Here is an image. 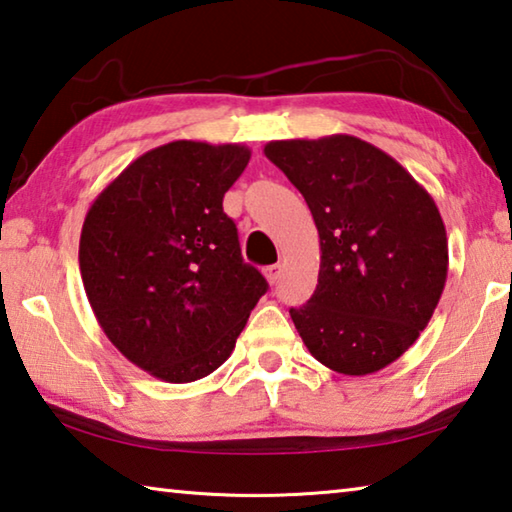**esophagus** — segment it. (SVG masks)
Here are the masks:
<instances>
[{
  "mask_svg": "<svg viewBox=\"0 0 512 512\" xmlns=\"http://www.w3.org/2000/svg\"><path fill=\"white\" fill-rule=\"evenodd\" d=\"M281 274H283V265H279V263H276V265H270V267H267V270H265L267 281H270L272 285H274V283H279Z\"/></svg>",
  "mask_w": 512,
  "mask_h": 512,
  "instance_id": "obj_1",
  "label": "esophagus"
}]
</instances>
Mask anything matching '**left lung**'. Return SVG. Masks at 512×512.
Here are the masks:
<instances>
[{
  "mask_svg": "<svg viewBox=\"0 0 512 512\" xmlns=\"http://www.w3.org/2000/svg\"><path fill=\"white\" fill-rule=\"evenodd\" d=\"M263 152L306 197L319 231L317 290L290 310L303 344L344 375L396 362L429 324L447 279L432 195L351 134L270 141Z\"/></svg>",
  "mask_w": 512,
  "mask_h": 512,
  "instance_id": "8db88e82",
  "label": "left lung"
}]
</instances>
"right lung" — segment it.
Listing matches in <instances>:
<instances>
[{
	"instance_id": "right-lung-1",
	"label": "right lung",
	"mask_w": 512,
	"mask_h": 512,
	"mask_svg": "<svg viewBox=\"0 0 512 512\" xmlns=\"http://www.w3.org/2000/svg\"><path fill=\"white\" fill-rule=\"evenodd\" d=\"M251 150L170 141L107 184L80 231V276L107 339L157 380L184 384L227 362L267 292L242 261L222 197Z\"/></svg>"
}]
</instances>
